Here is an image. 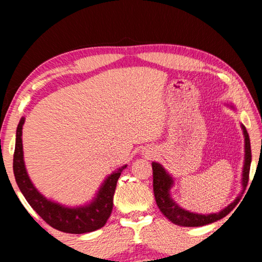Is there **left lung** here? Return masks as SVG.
Segmentation results:
<instances>
[{
    "label": "left lung",
    "mask_w": 262,
    "mask_h": 262,
    "mask_svg": "<svg viewBox=\"0 0 262 262\" xmlns=\"http://www.w3.org/2000/svg\"><path fill=\"white\" fill-rule=\"evenodd\" d=\"M242 129L244 133V137H245V162H244L242 178L244 192V189L246 188L248 183V176H250L252 154L250 136H248V133L245 126L242 125ZM152 174L154 194L159 210L162 211V214L165 216L167 220H170L172 223H174L177 225H180V227H202V225L214 223V222L227 216L229 212L237 206V203L241 200L242 196V195H239L236 200L232 203H230L227 208H224V209L221 210L220 212H215V214L209 215L195 214V212H190L188 210L183 209V208L179 207L173 200H172L170 195V189L172 186H173V179H172V177L167 173L165 168H164L161 164H158L156 162L152 163Z\"/></svg>",
    "instance_id": "obj_1"
}]
</instances>
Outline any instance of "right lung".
I'll return each mask as SVG.
<instances>
[{"instance_id": "obj_1", "label": "right lung", "mask_w": 262, "mask_h": 262, "mask_svg": "<svg viewBox=\"0 0 262 262\" xmlns=\"http://www.w3.org/2000/svg\"><path fill=\"white\" fill-rule=\"evenodd\" d=\"M24 121L25 118H21L16 132L14 174L16 183L26 201L47 224L59 231L78 234L92 232L103 228L113 209V195L118 179L127 165H123L110 174L100 186L94 200L86 206L69 208L48 200L38 192L26 172L23 157V143H21V129Z\"/></svg>"}]
</instances>
